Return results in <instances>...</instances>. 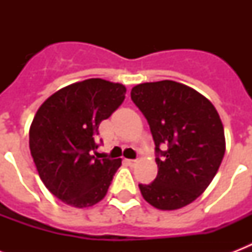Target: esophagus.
Returning a JSON list of instances; mask_svg holds the SVG:
<instances>
[{"mask_svg":"<svg viewBox=\"0 0 252 252\" xmlns=\"http://www.w3.org/2000/svg\"><path fill=\"white\" fill-rule=\"evenodd\" d=\"M126 163L128 166H134L137 163V161H136V159H126Z\"/></svg>","mask_w":252,"mask_h":252,"instance_id":"esophagus-1","label":"esophagus"}]
</instances>
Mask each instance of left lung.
Listing matches in <instances>:
<instances>
[{"instance_id":"obj_1","label":"left lung","mask_w":252,"mask_h":252,"mask_svg":"<svg viewBox=\"0 0 252 252\" xmlns=\"http://www.w3.org/2000/svg\"><path fill=\"white\" fill-rule=\"evenodd\" d=\"M130 98L149 123L157 152V178L138 184L142 197L161 211L186 207L207 189L222 162L226 142L219 112L175 81L136 85Z\"/></svg>"}]
</instances>
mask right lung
Here are the masks:
<instances>
[{"instance_id": "right-lung-1", "label": "right lung", "mask_w": 252, "mask_h": 252, "mask_svg": "<svg viewBox=\"0 0 252 252\" xmlns=\"http://www.w3.org/2000/svg\"><path fill=\"white\" fill-rule=\"evenodd\" d=\"M126 86L102 78L69 85L52 94L33 116L30 150L40 179L57 199L93 207L106 196L122 159H96L99 124L126 98Z\"/></svg>"}]
</instances>
